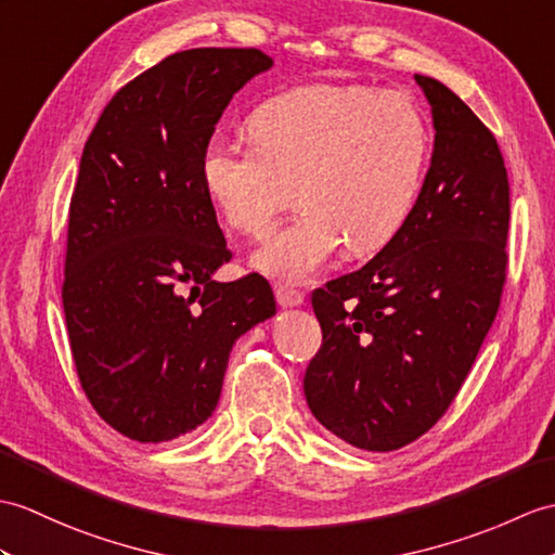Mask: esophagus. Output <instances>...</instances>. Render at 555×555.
Instances as JSON below:
<instances>
[{
	"mask_svg": "<svg viewBox=\"0 0 555 555\" xmlns=\"http://www.w3.org/2000/svg\"><path fill=\"white\" fill-rule=\"evenodd\" d=\"M274 293H276V302L281 307H298V305L305 302V293L302 291H295L291 286H283V283H276Z\"/></svg>",
	"mask_w": 555,
	"mask_h": 555,
	"instance_id": "1",
	"label": "esophagus"
}]
</instances>
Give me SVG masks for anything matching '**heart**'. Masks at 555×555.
<instances>
[{"label": "heart", "instance_id": "heart-1", "mask_svg": "<svg viewBox=\"0 0 555 555\" xmlns=\"http://www.w3.org/2000/svg\"><path fill=\"white\" fill-rule=\"evenodd\" d=\"M253 139L215 137L201 175L224 222L255 238L272 231L298 186L302 210L255 253L253 267L312 281L347 243L371 253L414 210L430 132L418 103L364 85L298 87L250 113Z\"/></svg>", "mask_w": 555, "mask_h": 555}]
</instances>
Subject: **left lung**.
<instances>
[{"mask_svg": "<svg viewBox=\"0 0 555 555\" xmlns=\"http://www.w3.org/2000/svg\"><path fill=\"white\" fill-rule=\"evenodd\" d=\"M435 151L402 231L371 262L312 293L321 347L305 371L317 421L392 452L452 406L499 312L511 186L489 127L452 89L416 75Z\"/></svg>", "mask_w": 555, "mask_h": 555, "instance_id": "obj_1", "label": "left lung"}]
</instances>
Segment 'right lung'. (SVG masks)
<instances>
[{
	"label": "right lung",
	"instance_id": "obj_1",
	"mask_svg": "<svg viewBox=\"0 0 555 555\" xmlns=\"http://www.w3.org/2000/svg\"><path fill=\"white\" fill-rule=\"evenodd\" d=\"M260 49H186L137 75L89 134L68 210L63 312L96 414L137 442L208 421L231 345L276 314L231 260L201 160L229 101L272 66Z\"/></svg>",
	"mask_w": 555,
	"mask_h": 555
}]
</instances>
